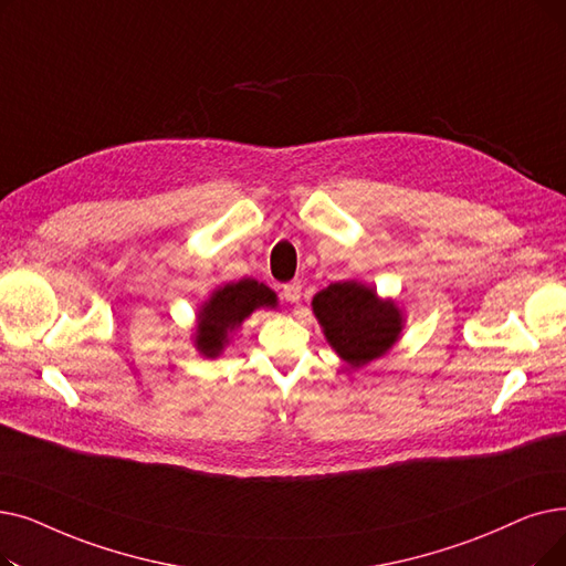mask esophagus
Returning a JSON list of instances; mask_svg holds the SVG:
<instances>
[{"label":"esophagus","instance_id":"esophagus-1","mask_svg":"<svg viewBox=\"0 0 566 566\" xmlns=\"http://www.w3.org/2000/svg\"><path fill=\"white\" fill-rule=\"evenodd\" d=\"M303 296V282L301 280H293L289 284L282 286V298L289 303H298Z\"/></svg>","mask_w":566,"mask_h":566}]
</instances>
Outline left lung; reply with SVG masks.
Instances as JSON below:
<instances>
[{
  "mask_svg": "<svg viewBox=\"0 0 566 566\" xmlns=\"http://www.w3.org/2000/svg\"><path fill=\"white\" fill-rule=\"evenodd\" d=\"M312 307L333 349L352 367L386 354L402 331L400 310L358 282H337L318 291Z\"/></svg>",
  "mask_w": 566,
  "mask_h": 566,
  "instance_id": "left-lung-1",
  "label": "left lung"
}]
</instances>
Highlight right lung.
<instances>
[{
	"instance_id": "1",
	"label": "right lung",
	"mask_w": 566,
	"mask_h": 566,
	"mask_svg": "<svg viewBox=\"0 0 566 566\" xmlns=\"http://www.w3.org/2000/svg\"><path fill=\"white\" fill-rule=\"evenodd\" d=\"M265 305L275 307V293L254 280H240L214 291L199 316L196 347L208 358L219 356L229 333L242 324L244 316Z\"/></svg>"
}]
</instances>
